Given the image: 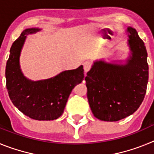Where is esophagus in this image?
<instances>
[{
  "mask_svg": "<svg viewBox=\"0 0 154 154\" xmlns=\"http://www.w3.org/2000/svg\"><path fill=\"white\" fill-rule=\"evenodd\" d=\"M83 66H84V71H85V73H86L87 72H89V69H90L91 67H92V64H91L89 62H84Z\"/></svg>",
  "mask_w": 154,
  "mask_h": 154,
  "instance_id": "obj_1",
  "label": "esophagus"
}]
</instances>
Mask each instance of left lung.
I'll return each mask as SVG.
<instances>
[{"mask_svg": "<svg viewBox=\"0 0 154 154\" xmlns=\"http://www.w3.org/2000/svg\"><path fill=\"white\" fill-rule=\"evenodd\" d=\"M130 54L125 61H94L85 78L87 97L94 116L116 122L136 112L146 92L147 51L136 29L126 30Z\"/></svg>", "mask_w": 154, "mask_h": 154, "instance_id": "8db88e82", "label": "left lung"}]
</instances>
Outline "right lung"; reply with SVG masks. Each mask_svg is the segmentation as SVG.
Here are the masks:
<instances>
[{
    "mask_svg": "<svg viewBox=\"0 0 154 154\" xmlns=\"http://www.w3.org/2000/svg\"><path fill=\"white\" fill-rule=\"evenodd\" d=\"M41 30L27 28L12 44L5 70L6 86L11 102L23 114L35 120H54L62 115L69 95L84 79V69L80 65L38 81L26 78L20 66L21 49L27 35Z\"/></svg>",
    "mask_w": 154,
    "mask_h": 154,
    "instance_id": "add662e5",
    "label": "right lung"
}]
</instances>
